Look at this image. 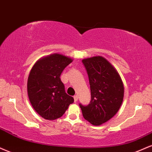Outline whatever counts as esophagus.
I'll return each mask as SVG.
<instances>
[{
  "mask_svg": "<svg viewBox=\"0 0 152 152\" xmlns=\"http://www.w3.org/2000/svg\"><path fill=\"white\" fill-rule=\"evenodd\" d=\"M77 99H78V96L77 95H75L74 96V101H75V102H77Z\"/></svg>",
  "mask_w": 152,
  "mask_h": 152,
  "instance_id": "esophagus-1",
  "label": "esophagus"
}]
</instances>
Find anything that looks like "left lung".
<instances>
[{"label": "left lung", "mask_w": 152, "mask_h": 152, "mask_svg": "<svg viewBox=\"0 0 152 152\" xmlns=\"http://www.w3.org/2000/svg\"><path fill=\"white\" fill-rule=\"evenodd\" d=\"M88 75L91 100L80 104L83 115L92 125L99 126L115 116L124 97V85L116 69L102 56L83 60Z\"/></svg>", "instance_id": "8db88e82"}]
</instances>
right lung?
Listing matches in <instances>:
<instances>
[{"mask_svg": "<svg viewBox=\"0 0 152 152\" xmlns=\"http://www.w3.org/2000/svg\"><path fill=\"white\" fill-rule=\"evenodd\" d=\"M72 59L58 53L40 59L30 70L28 94L35 112L42 118L54 120L64 115L74 99L65 92L60 77Z\"/></svg>", "mask_w": 152, "mask_h": 152, "instance_id": "1", "label": "right lung"}]
</instances>
